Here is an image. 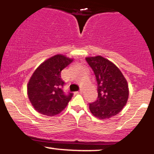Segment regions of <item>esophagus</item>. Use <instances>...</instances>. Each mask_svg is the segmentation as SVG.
<instances>
[{"label":"esophagus","instance_id":"1","mask_svg":"<svg viewBox=\"0 0 154 154\" xmlns=\"http://www.w3.org/2000/svg\"><path fill=\"white\" fill-rule=\"evenodd\" d=\"M82 93V90H80L78 91V92H76L75 94H81Z\"/></svg>","mask_w":154,"mask_h":154}]
</instances>
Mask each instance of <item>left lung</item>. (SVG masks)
<instances>
[{
    "mask_svg": "<svg viewBox=\"0 0 154 154\" xmlns=\"http://www.w3.org/2000/svg\"><path fill=\"white\" fill-rule=\"evenodd\" d=\"M98 83V99L89 104L92 114L101 120L120 113L129 98V85L117 65L101 56L86 58Z\"/></svg>",
    "mask_w": 154,
    "mask_h": 154,
    "instance_id": "left-lung-1",
    "label": "left lung"
}]
</instances>
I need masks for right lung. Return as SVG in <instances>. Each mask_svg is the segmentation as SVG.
I'll use <instances>...</instances> for the list:
<instances>
[{"mask_svg": "<svg viewBox=\"0 0 154 154\" xmlns=\"http://www.w3.org/2000/svg\"><path fill=\"white\" fill-rule=\"evenodd\" d=\"M73 58L57 54L49 58L37 67L28 80V98L38 113L53 117L68 105L73 93L64 94V82L61 72L73 62Z\"/></svg>", "mask_w": 154, "mask_h": 154, "instance_id": "right-lung-1", "label": "right lung"}]
</instances>
